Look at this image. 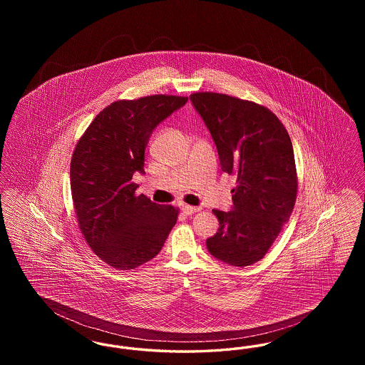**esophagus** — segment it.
Instances as JSON below:
<instances>
[{
  "label": "esophagus",
  "mask_w": 365,
  "mask_h": 365,
  "mask_svg": "<svg viewBox=\"0 0 365 365\" xmlns=\"http://www.w3.org/2000/svg\"><path fill=\"white\" fill-rule=\"evenodd\" d=\"M182 210H183V213H185V215H192V213L198 212V210H200V208H197V207H191V205H186V204H183V205H182Z\"/></svg>",
  "instance_id": "esophagus-1"
}]
</instances>
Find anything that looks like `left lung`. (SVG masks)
Instances as JSON below:
<instances>
[{
	"label": "left lung",
	"mask_w": 365,
	"mask_h": 365,
	"mask_svg": "<svg viewBox=\"0 0 365 365\" xmlns=\"http://www.w3.org/2000/svg\"><path fill=\"white\" fill-rule=\"evenodd\" d=\"M190 101L216 143L222 170L237 176L234 209H213L217 232L209 253L234 267L260 261L294 209L298 178L287 130L264 105L200 91Z\"/></svg>",
	"instance_id": "8db88e82"
}]
</instances>
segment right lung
<instances>
[{
    "instance_id": "1",
    "label": "right lung",
    "mask_w": 365,
    "mask_h": 365,
    "mask_svg": "<svg viewBox=\"0 0 365 365\" xmlns=\"http://www.w3.org/2000/svg\"><path fill=\"white\" fill-rule=\"evenodd\" d=\"M187 97L155 94L104 108L79 138L71 158V194L81 232L112 268L128 271L156 257L179 209L152 202L133 175L143 171L145 149L157 124Z\"/></svg>"
}]
</instances>
